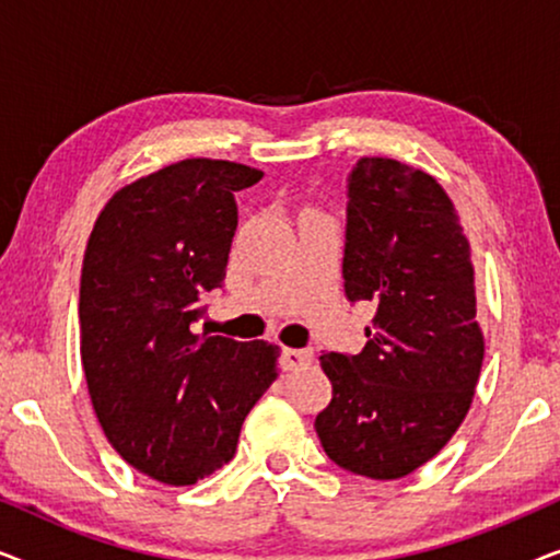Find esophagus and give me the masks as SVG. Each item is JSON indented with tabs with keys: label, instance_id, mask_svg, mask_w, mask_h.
Returning a JSON list of instances; mask_svg holds the SVG:
<instances>
[{
	"label": "esophagus",
	"instance_id": "obj_1",
	"mask_svg": "<svg viewBox=\"0 0 560 560\" xmlns=\"http://www.w3.org/2000/svg\"><path fill=\"white\" fill-rule=\"evenodd\" d=\"M313 351L311 349H282L280 364L282 370H301V366L311 364Z\"/></svg>",
	"mask_w": 560,
	"mask_h": 560
}]
</instances>
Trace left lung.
Here are the masks:
<instances>
[{
  "instance_id": "obj_1",
  "label": "left lung",
  "mask_w": 560,
  "mask_h": 560,
  "mask_svg": "<svg viewBox=\"0 0 560 560\" xmlns=\"http://www.w3.org/2000/svg\"><path fill=\"white\" fill-rule=\"evenodd\" d=\"M343 290L377 305L359 354H324L334 397L316 418L341 469L400 479L464 423L485 362L471 247L441 183L393 158L349 175Z\"/></svg>"
}]
</instances>
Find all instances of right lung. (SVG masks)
Segmentation results:
<instances>
[{
    "mask_svg": "<svg viewBox=\"0 0 560 560\" xmlns=\"http://www.w3.org/2000/svg\"><path fill=\"white\" fill-rule=\"evenodd\" d=\"M262 171L188 158L119 188L81 270V362L106 441L163 485H196L234 458L242 423L278 380L280 347L201 336L221 288L234 194Z\"/></svg>",
    "mask_w": 560,
    "mask_h": 560,
    "instance_id": "1",
    "label": "right lung"
}]
</instances>
